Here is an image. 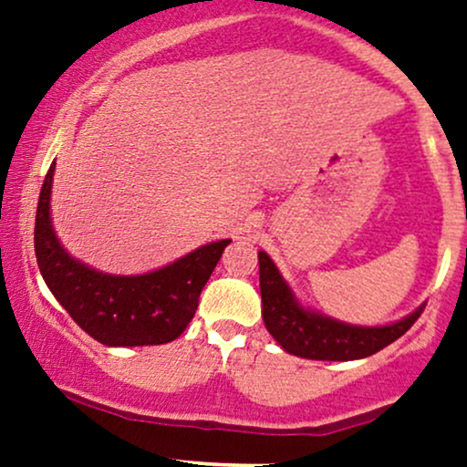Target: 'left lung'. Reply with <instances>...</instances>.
Here are the masks:
<instances>
[{
    "mask_svg": "<svg viewBox=\"0 0 467 467\" xmlns=\"http://www.w3.org/2000/svg\"><path fill=\"white\" fill-rule=\"evenodd\" d=\"M259 285L261 303H264L261 314L267 331L287 353L307 360L347 362L373 356L404 336L426 307L420 305L415 312L404 316L398 323L382 327L340 323L303 307L275 261L264 250L259 252Z\"/></svg>",
    "mask_w": 467,
    "mask_h": 467,
    "instance_id": "left-lung-1",
    "label": "left lung"
}]
</instances>
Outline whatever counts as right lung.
<instances>
[{"instance_id": "add662e5", "label": "right lung", "mask_w": 467, "mask_h": 467, "mask_svg": "<svg viewBox=\"0 0 467 467\" xmlns=\"http://www.w3.org/2000/svg\"><path fill=\"white\" fill-rule=\"evenodd\" d=\"M52 175L55 162L36 206L35 254L46 285L74 323L107 347L164 345L182 336L230 239L202 245L147 275H105L69 256L57 239L50 219Z\"/></svg>"}]
</instances>
